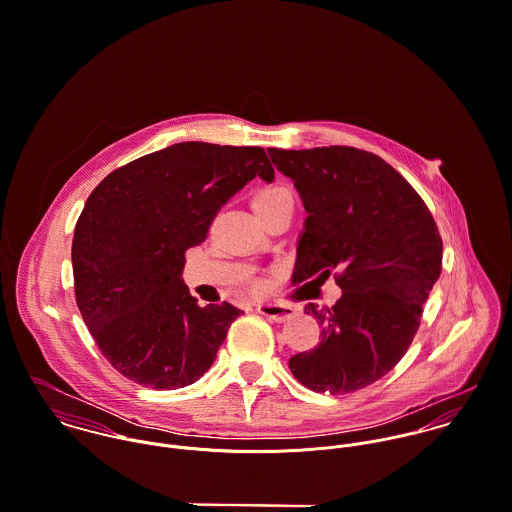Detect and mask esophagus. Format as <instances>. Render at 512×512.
Here are the masks:
<instances>
[{
	"instance_id": "1",
	"label": "esophagus",
	"mask_w": 512,
	"mask_h": 512,
	"mask_svg": "<svg viewBox=\"0 0 512 512\" xmlns=\"http://www.w3.org/2000/svg\"><path fill=\"white\" fill-rule=\"evenodd\" d=\"M258 313H262L264 317L276 321V323H284V321H290L292 317H295L297 309L292 305H284V303H260L258 307Z\"/></svg>"
}]
</instances>
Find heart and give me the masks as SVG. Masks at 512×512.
<instances>
[{
  "label": "heart",
  "mask_w": 512,
  "mask_h": 512,
  "mask_svg": "<svg viewBox=\"0 0 512 512\" xmlns=\"http://www.w3.org/2000/svg\"><path fill=\"white\" fill-rule=\"evenodd\" d=\"M282 203H292L290 191L284 189V187H278V185L266 187V189H260V191L254 195V199H252V211H254L256 215H260V213L270 211V209H274V207H278V205H282Z\"/></svg>",
  "instance_id": "heart-1"
}]
</instances>
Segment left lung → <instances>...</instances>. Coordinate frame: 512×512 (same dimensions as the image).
<instances>
[{"label":"left lung","instance_id":"8db88e82","mask_svg":"<svg viewBox=\"0 0 512 512\" xmlns=\"http://www.w3.org/2000/svg\"><path fill=\"white\" fill-rule=\"evenodd\" d=\"M293 181L307 219L293 284L343 290L333 307L305 309L323 327L315 349L290 359L315 392L347 394L382 378L406 355L441 274V236L422 197L384 159L357 147H268Z\"/></svg>","mask_w":512,"mask_h":512}]
</instances>
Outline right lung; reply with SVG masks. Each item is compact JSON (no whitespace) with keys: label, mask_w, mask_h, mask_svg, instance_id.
Returning a JSON list of instances; mask_svg holds the SVG:
<instances>
[{"label":"right lung","mask_w":512,"mask_h":512,"mask_svg":"<svg viewBox=\"0 0 512 512\" xmlns=\"http://www.w3.org/2000/svg\"><path fill=\"white\" fill-rule=\"evenodd\" d=\"M262 147L183 142L112 171L88 197L73 238L76 305L102 355L155 390L199 380L242 313L199 305L181 274L220 207L254 177Z\"/></svg>","instance_id":"right-lung-1"}]
</instances>
